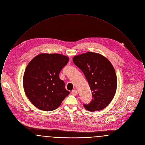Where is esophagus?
<instances>
[{"instance_id": "1", "label": "esophagus", "mask_w": 145, "mask_h": 145, "mask_svg": "<svg viewBox=\"0 0 145 145\" xmlns=\"http://www.w3.org/2000/svg\"><path fill=\"white\" fill-rule=\"evenodd\" d=\"M71 94H72V95L76 96V95H77V91L76 89H74V90H72V91H71Z\"/></svg>"}]
</instances>
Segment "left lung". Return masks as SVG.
<instances>
[{
    "instance_id": "obj_1",
    "label": "left lung",
    "mask_w": 145,
    "mask_h": 145,
    "mask_svg": "<svg viewBox=\"0 0 145 145\" xmlns=\"http://www.w3.org/2000/svg\"><path fill=\"white\" fill-rule=\"evenodd\" d=\"M84 74L92 92V101L85 108L90 112L101 110L112 101L116 94L117 79L112 64L102 55L88 52L72 59Z\"/></svg>"
}]
</instances>
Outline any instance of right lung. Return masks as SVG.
I'll use <instances>...</instances> for the list:
<instances>
[{
    "label": "right lung",
    "instance_id": "1",
    "mask_svg": "<svg viewBox=\"0 0 145 145\" xmlns=\"http://www.w3.org/2000/svg\"><path fill=\"white\" fill-rule=\"evenodd\" d=\"M69 61L67 56L42 53L33 58L25 69L23 86L26 96L39 109H56L70 93L59 73Z\"/></svg>",
    "mask_w": 145,
    "mask_h": 145
}]
</instances>
